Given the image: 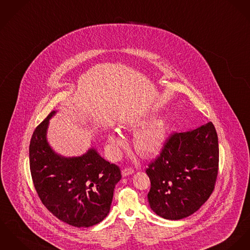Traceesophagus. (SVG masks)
I'll return each mask as SVG.
<instances>
[{
    "label": "esophagus",
    "instance_id": "obj_1",
    "mask_svg": "<svg viewBox=\"0 0 250 250\" xmlns=\"http://www.w3.org/2000/svg\"><path fill=\"white\" fill-rule=\"evenodd\" d=\"M132 174H134V170L131 169V168H124L122 170V176L123 177H127V176H130Z\"/></svg>",
    "mask_w": 250,
    "mask_h": 250
}]
</instances>
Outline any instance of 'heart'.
<instances>
[{
    "label": "heart",
    "instance_id": "heart-1",
    "mask_svg": "<svg viewBox=\"0 0 250 250\" xmlns=\"http://www.w3.org/2000/svg\"><path fill=\"white\" fill-rule=\"evenodd\" d=\"M167 134V124L163 119H156L143 125L136 130L133 136V145L136 153L142 157L156 155L163 147ZM107 139L112 156L118 158L120 156V148L124 145L123 138L115 133H110Z\"/></svg>",
    "mask_w": 250,
    "mask_h": 250
}]
</instances>
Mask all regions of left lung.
<instances>
[{
  "label": "left lung",
  "instance_id": "8db88e82",
  "mask_svg": "<svg viewBox=\"0 0 250 250\" xmlns=\"http://www.w3.org/2000/svg\"><path fill=\"white\" fill-rule=\"evenodd\" d=\"M218 169V136L212 122L174 133L146 169L151 182L150 207L166 220L192 215L212 194Z\"/></svg>",
  "mask_w": 250,
  "mask_h": 250
}]
</instances>
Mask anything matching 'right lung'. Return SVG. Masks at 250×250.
Masks as SVG:
<instances>
[{
  "mask_svg": "<svg viewBox=\"0 0 250 250\" xmlns=\"http://www.w3.org/2000/svg\"><path fill=\"white\" fill-rule=\"evenodd\" d=\"M55 114L51 112L36 127L30 140L33 184L43 205L56 218L72 227H92L110 212L120 169L94 148L80 157L55 153L46 139L49 119Z\"/></svg>",
  "mask_w": 250,
  "mask_h": 250,
  "instance_id": "obj_1",
  "label": "right lung"
}]
</instances>
